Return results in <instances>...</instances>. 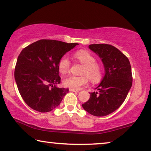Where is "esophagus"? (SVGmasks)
<instances>
[{
	"mask_svg": "<svg viewBox=\"0 0 151 151\" xmlns=\"http://www.w3.org/2000/svg\"><path fill=\"white\" fill-rule=\"evenodd\" d=\"M69 91H70L76 92V93H78V92H79V90L75 89V88H69Z\"/></svg>",
	"mask_w": 151,
	"mask_h": 151,
	"instance_id": "34e87169",
	"label": "esophagus"
}]
</instances>
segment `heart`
I'll use <instances>...</instances> for the list:
<instances>
[{
	"label": "heart",
	"instance_id": "1",
	"mask_svg": "<svg viewBox=\"0 0 151 151\" xmlns=\"http://www.w3.org/2000/svg\"><path fill=\"white\" fill-rule=\"evenodd\" d=\"M74 56L80 63L84 65L81 74L82 76H69L63 80L65 86L78 89L88 83V79L93 83L96 84L102 80L103 69L100 64L96 63V58L88 51L78 50L74 53ZM70 60L67 55H63L59 60L58 64V71L62 74H66L70 68Z\"/></svg>",
	"mask_w": 151,
	"mask_h": 151
}]
</instances>
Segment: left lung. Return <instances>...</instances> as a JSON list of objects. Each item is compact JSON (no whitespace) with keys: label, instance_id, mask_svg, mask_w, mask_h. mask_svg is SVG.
I'll list each match as a JSON object with an SVG mask.
<instances>
[{"label":"left lung","instance_id":"left-lung-1","mask_svg":"<svg viewBox=\"0 0 151 151\" xmlns=\"http://www.w3.org/2000/svg\"><path fill=\"white\" fill-rule=\"evenodd\" d=\"M102 60L105 74L100 84L90 93V98L82 104L94 116L102 117L114 112L124 102L131 88L133 77L128 58L116 47L107 44L88 47Z\"/></svg>","mask_w":151,"mask_h":151}]
</instances>
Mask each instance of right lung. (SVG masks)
<instances>
[{
    "instance_id": "obj_1",
    "label": "right lung",
    "mask_w": 151,
    "mask_h": 151,
    "mask_svg": "<svg viewBox=\"0 0 151 151\" xmlns=\"http://www.w3.org/2000/svg\"><path fill=\"white\" fill-rule=\"evenodd\" d=\"M78 43L40 40L28 45L18 55L14 78L24 102L35 111L49 112L60 104L69 88H59V60Z\"/></svg>"
}]
</instances>
